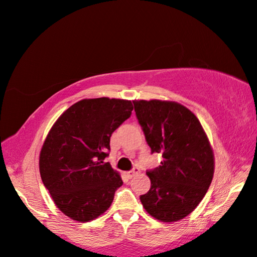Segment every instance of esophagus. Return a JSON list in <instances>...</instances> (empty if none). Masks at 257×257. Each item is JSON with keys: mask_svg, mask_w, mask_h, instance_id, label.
Here are the masks:
<instances>
[{"mask_svg": "<svg viewBox=\"0 0 257 257\" xmlns=\"http://www.w3.org/2000/svg\"><path fill=\"white\" fill-rule=\"evenodd\" d=\"M140 173V170L138 169V168H135V169H133V170H131V172H128L126 173V176L129 177V179H133V177L134 176H136L138 175V174Z\"/></svg>", "mask_w": 257, "mask_h": 257, "instance_id": "1", "label": "esophagus"}]
</instances>
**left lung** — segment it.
I'll use <instances>...</instances> for the list:
<instances>
[{"instance_id":"8db88e82","label":"left lung","mask_w":257,"mask_h":257,"mask_svg":"<svg viewBox=\"0 0 257 257\" xmlns=\"http://www.w3.org/2000/svg\"><path fill=\"white\" fill-rule=\"evenodd\" d=\"M136 116L153 153L163 161L147 173L152 187L140 197L150 216L180 221L193 213L209 188L215 159L209 139L193 111L174 101L134 100Z\"/></svg>"}]
</instances>
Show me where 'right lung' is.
Returning <instances> with one entry per match:
<instances>
[{
  "label": "right lung",
  "mask_w": 257,
  "mask_h": 257,
  "mask_svg": "<svg viewBox=\"0 0 257 257\" xmlns=\"http://www.w3.org/2000/svg\"><path fill=\"white\" fill-rule=\"evenodd\" d=\"M132 101L83 98L56 119L40 152V174L55 206L71 220L89 222L108 210L123 184L104 163L110 136L131 117Z\"/></svg>",
  "instance_id": "add662e5"
}]
</instances>
